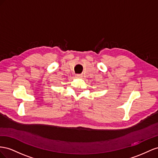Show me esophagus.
Wrapping results in <instances>:
<instances>
[{
    "label": "esophagus",
    "mask_w": 158,
    "mask_h": 158,
    "mask_svg": "<svg viewBox=\"0 0 158 158\" xmlns=\"http://www.w3.org/2000/svg\"><path fill=\"white\" fill-rule=\"evenodd\" d=\"M75 77L77 78H81L82 77V75H79V74H77L75 75Z\"/></svg>",
    "instance_id": "esophagus-1"
}]
</instances>
